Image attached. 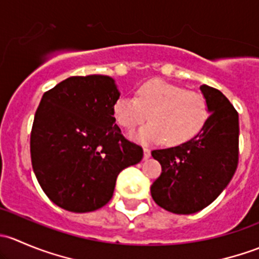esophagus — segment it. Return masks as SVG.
<instances>
[{
  "instance_id": "obj_1",
  "label": "esophagus",
  "mask_w": 259,
  "mask_h": 259,
  "mask_svg": "<svg viewBox=\"0 0 259 259\" xmlns=\"http://www.w3.org/2000/svg\"><path fill=\"white\" fill-rule=\"evenodd\" d=\"M150 158V149L144 148V159Z\"/></svg>"
}]
</instances>
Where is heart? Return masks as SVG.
I'll return each mask as SVG.
<instances>
[{"label":"heart","instance_id":"1","mask_svg":"<svg viewBox=\"0 0 259 259\" xmlns=\"http://www.w3.org/2000/svg\"><path fill=\"white\" fill-rule=\"evenodd\" d=\"M150 120L135 134L139 142L154 144L164 139L168 145H180L195 137L208 119V104L197 91L166 82L149 80L137 89L135 98L120 96L113 104L117 124L133 130Z\"/></svg>","mask_w":259,"mask_h":259}]
</instances>
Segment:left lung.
Segmentation results:
<instances>
[{
	"label": "left lung",
	"mask_w": 259,
	"mask_h": 259,
	"mask_svg": "<svg viewBox=\"0 0 259 259\" xmlns=\"http://www.w3.org/2000/svg\"><path fill=\"white\" fill-rule=\"evenodd\" d=\"M208 104L203 129L189 142L151 151L161 174L150 187L154 202L176 214L204 209L218 198L238 165V113L217 89L200 86Z\"/></svg>",
	"instance_id": "1"
}]
</instances>
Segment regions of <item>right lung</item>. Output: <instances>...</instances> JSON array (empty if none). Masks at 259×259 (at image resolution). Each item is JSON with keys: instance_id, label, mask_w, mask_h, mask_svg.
Segmentation results:
<instances>
[{"instance_id": "add662e5", "label": "right lung", "mask_w": 259, "mask_h": 259, "mask_svg": "<svg viewBox=\"0 0 259 259\" xmlns=\"http://www.w3.org/2000/svg\"><path fill=\"white\" fill-rule=\"evenodd\" d=\"M120 96L105 75L71 76L44 94L30 138L33 173L50 200L86 213L113 197L122 169L143 159L142 146L125 139L115 124Z\"/></svg>"}]
</instances>
